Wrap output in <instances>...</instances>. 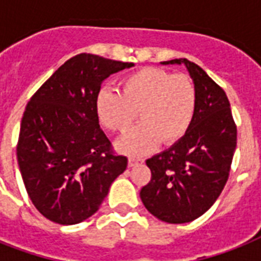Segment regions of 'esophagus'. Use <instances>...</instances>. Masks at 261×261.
Listing matches in <instances>:
<instances>
[{
    "label": "esophagus",
    "mask_w": 261,
    "mask_h": 261,
    "mask_svg": "<svg viewBox=\"0 0 261 261\" xmlns=\"http://www.w3.org/2000/svg\"><path fill=\"white\" fill-rule=\"evenodd\" d=\"M139 163H143L142 157H138V155H130L128 157V165L130 167H134V165H137Z\"/></svg>",
    "instance_id": "34e87169"
}]
</instances>
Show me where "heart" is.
I'll return each instance as SVG.
<instances>
[{
	"mask_svg": "<svg viewBox=\"0 0 261 261\" xmlns=\"http://www.w3.org/2000/svg\"><path fill=\"white\" fill-rule=\"evenodd\" d=\"M196 92L190 77L145 67L127 75L122 90L102 88L96 98L98 119L104 126L126 133L137 119L142 123L127 133L118 147L127 154L154 150L163 139L172 145L187 134L194 120Z\"/></svg>",
	"mask_w": 261,
	"mask_h": 261,
	"instance_id": "b5f03b06",
	"label": "heart"
}]
</instances>
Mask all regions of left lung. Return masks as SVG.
<instances>
[{
  "label": "left lung",
  "mask_w": 261,
  "mask_h": 261,
  "mask_svg": "<svg viewBox=\"0 0 261 261\" xmlns=\"http://www.w3.org/2000/svg\"><path fill=\"white\" fill-rule=\"evenodd\" d=\"M161 63L187 67L196 108L187 134L146 160L151 178L139 195L155 218L186 223L204 214L222 192L237 145V127L225 90L202 67L186 58Z\"/></svg>",
  "instance_id": "8db88e82"
}]
</instances>
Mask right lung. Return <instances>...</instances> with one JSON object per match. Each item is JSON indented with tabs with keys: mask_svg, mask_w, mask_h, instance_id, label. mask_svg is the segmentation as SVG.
Returning <instances> with one entry per match:
<instances>
[{
	"mask_svg": "<svg viewBox=\"0 0 261 261\" xmlns=\"http://www.w3.org/2000/svg\"><path fill=\"white\" fill-rule=\"evenodd\" d=\"M134 66L93 54L63 63L24 111L17 143L22 181L34 206L59 225H74L98 210L127 168L98 124L102 81Z\"/></svg>",
	"mask_w": 261,
	"mask_h": 261,
	"instance_id": "right-lung-1",
	"label": "right lung"
}]
</instances>
